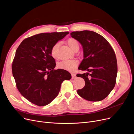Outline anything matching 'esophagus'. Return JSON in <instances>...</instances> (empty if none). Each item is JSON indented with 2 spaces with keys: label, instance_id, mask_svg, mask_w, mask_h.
I'll use <instances>...</instances> for the list:
<instances>
[{
  "label": "esophagus",
  "instance_id": "1",
  "mask_svg": "<svg viewBox=\"0 0 134 134\" xmlns=\"http://www.w3.org/2000/svg\"><path fill=\"white\" fill-rule=\"evenodd\" d=\"M71 78L72 79H75L76 78V75L74 73H72L71 74Z\"/></svg>",
  "mask_w": 134,
  "mask_h": 134
}]
</instances>
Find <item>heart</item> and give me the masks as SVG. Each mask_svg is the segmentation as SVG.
<instances>
[{
	"mask_svg": "<svg viewBox=\"0 0 134 134\" xmlns=\"http://www.w3.org/2000/svg\"><path fill=\"white\" fill-rule=\"evenodd\" d=\"M67 43L69 47L74 50L75 49L79 48V43L77 40L74 38H69L67 40ZM58 43L55 44L51 48V54L52 57H55L56 54V49L58 46ZM78 61L75 59H66L58 63V66L59 68L69 71H72L76 69L78 65Z\"/></svg>",
	"mask_w": 134,
	"mask_h": 134,
	"instance_id": "b5f03b06",
	"label": "heart"
}]
</instances>
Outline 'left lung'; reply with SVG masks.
<instances>
[{"instance_id":"obj_1","label":"left lung","mask_w":134,"mask_h":134,"mask_svg":"<svg viewBox=\"0 0 134 134\" xmlns=\"http://www.w3.org/2000/svg\"><path fill=\"white\" fill-rule=\"evenodd\" d=\"M70 36L82 46L84 59L79 69L87 71L77 74L84 87L77 90L80 97L90 101H100L108 96L115 86L117 62L115 53L105 38L91 31L72 32Z\"/></svg>"}]
</instances>
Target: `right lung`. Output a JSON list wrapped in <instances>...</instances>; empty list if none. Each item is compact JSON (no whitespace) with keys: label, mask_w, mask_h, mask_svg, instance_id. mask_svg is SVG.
Listing matches in <instances>:
<instances>
[{"label":"right lung","mask_w":134,"mask_h":134,"mask_svg":"<svg viewBox=\"0 0 134 134\" xmlns=\"http://www.w3.org/2000/svg\"><path fill=\"white\" fill-rule=\"evenodd\" d=\"M68 32L43 33L24 39L17 48L12 64L16 87L31 103L44 106L58 95L62 83L71 78L62 69H54L52 47Z\"/></svg>","instance_id":"1"}]
</instances>
